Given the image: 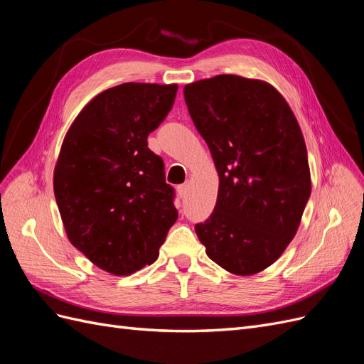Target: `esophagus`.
<instances>
[{
	"instance_id": "34e87169",
	"label": "esophagus",
	"mask_w": 364,
	"mask_h": 364,
	"mask_svg": "<svg viewBox=\"0 0 364 364\" xmlns=\"http://www.w3.org/2000/svg\"><path fill=\"white\" fill-rule=\"evenodd\" d=\"M188 191H190L188 183H182V185L178 186V194H179V197H186V194H188Z\"/></svg>"
}]
</instances>
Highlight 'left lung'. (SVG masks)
Segmentation results:
<instances>
[{
  "label": "left lung",
  "instance_id": "1",
  "mask_svg": "<svg viewBox=\"0 0 364 364\" xmlns=\"http://www.w3.org/2000/svg\"><path fill=\"white\" fill-rule=\"evenodd\" d=\"M183 95L220 181L214 211L196 234L220 267L255 274L287 249L310 199L301 127L262 80L220 74L186 85Z\"/></svg>",
  "mask_w": 364,
  "mask_h": 364
}]
</instances>
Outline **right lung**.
Here are the masks:
<instances>
[{"label": "right lung", "mask_w": 364, "mask_h": 364, "mask_svg": "<svg viewBox=\"0 0 364 364\" xmlns=\"http://www.w3.org/2000/svg\"><path fill=\"white\" fill-rule=\"evenodd\" d=\"M178 85L123 83L77 115L54 168V196L71 245L123 277L155 262L178 220L174 188L147 136L170 112Z\"/></svg>", "instance_id": "obj_1"}]
</instances>
